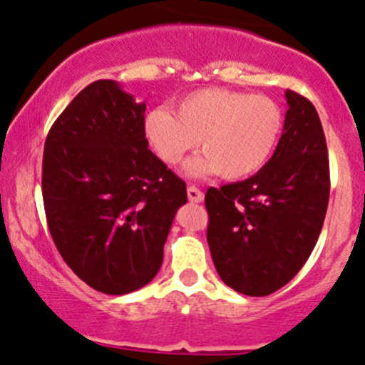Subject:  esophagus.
Instances as JSON below:
<instances>
[{"instance_id": "esophagus-1", "label": "esophagus", "mask_w": 365, "mask_h": 365, "mask_svg": "<svg viewBox=\"0 0 365 365\" xmlns=\"http://www.w3.org/2000/svg\"><path fill=\"white\" fill-rule=\"evenodd\" d=\"M188 199L192 200V202H202L204 193L200 192L197 186H188Z\"/></svg>"}]
</instances>
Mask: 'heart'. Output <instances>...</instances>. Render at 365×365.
<instances>
[{"label":"heart","mask_w":365,"mask_h":365,"mask_svg":"<svg viewBox=\"0 0 365 365\" xmlns=\"http://www.w3.org/2000/svg\"><path fill=\"white\" fill-rule=\"evenodd\" d=\"M283 123V110L269 96L207 88L180 98L175 113L152 109L143 133L154 154L170 166L179 165L200 140L204 155L188 163L190 175L217 172L238 180L255 175L272 158Z\"/></svg>","instance_id":"heart-1"}]
</instances>
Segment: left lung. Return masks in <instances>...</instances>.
Masks as SVG:
<instances>
[{
  "label": "left lung",
  "mask_w": 365,
  "mask_h": 365,
  "mask_svg": "<svg viewBox=\"0 0 365 365\" xmlns=\"http://www.w3.org/2000/svg\"><path fill=\"white\" fill-rule=\"evenodd\" d=\"M289 110L272 158L249 179L206 192L207 245L227 287L262 297L307 263L329 199L324 130L310 100L287 89Z\"/></svg>",
  "instance_id": "8db88e82"
}]
</instances>
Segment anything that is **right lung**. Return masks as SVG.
I'll list each match as a JSON object with an SVG mask.
<instances>
[{"mask_svg":"<svg viewBox=\"0 0 365 365\" xmlns=\"http://www.w3.org/2000/svg\"><path fill=\"white\" fill-rule=\"evenodd\" d=\"M147 106L114 81L82 89L51 125L43 200L62 259L98 292L121 296L154 279L185 180L148 150Z\"/></svg>","mask_w":365,"mask_h":365,"instance_id":"1","label":"right lung"}]
</instances>
